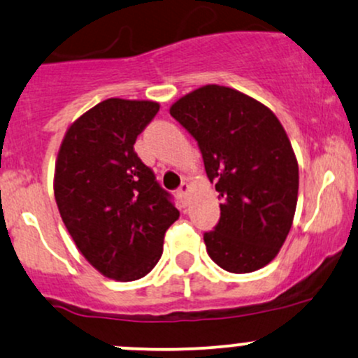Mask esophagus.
Returning <instances> with one entry per match:
<instances>
[{
    "label": "esophagus",
    "instance_id": "1",
    "mask_svg": "<svg viewBox=\"0 0 358 358\" xmlns=\"http://www.w3.org/2000/svg\"><path fill=\"white\" fill-rule=\"evenodd\" d=\"M188 192H190V185H188V183L183 182L182 185H180L178 192H176V194H178V197H180V199L185 200V199H187V195H188Z\"/></svg>",
    "mask_w": 358,
    "mask_h": 358
}]
</instances>
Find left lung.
Segmentation results:
<instances>
[{
	"mask_svg": "<svg viewBox=\"0 0 358 358\" xmlns=\"http://www.w3.org/2000/svg\"><path fill=\"white\" fill-rule=\"evenodd\" d=\"M170 113L197 141L219 192L221 219L203 234L212 262L250 273L277 257L292 226L299 166L284 127L268 107L238 90L206 85Z\"/></svg>",
	"mask_w": 358,
	"mask_h": 358,
	"instance_id": "obj_1",
	"label": "left lung"
}]
</instances>
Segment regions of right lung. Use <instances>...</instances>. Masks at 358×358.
<instances>
[{"label": "right lung", "instance_id": "obj_1", "mask_svg": "<svg viewBox=\"0 0 358 358\" xmlns=\"http://www.w3.org/2000/svg\"><path fill=\"white\" fill-rule=\"evenodd\" d=\"M158 110L156 101L108 98L74 120L59 148V214L81 255L113 280L151 272L164 233L180 217L171 195L134 151Z\"/></svg>", "mask_w": 358, "mask_h": 358}]
</instances>
